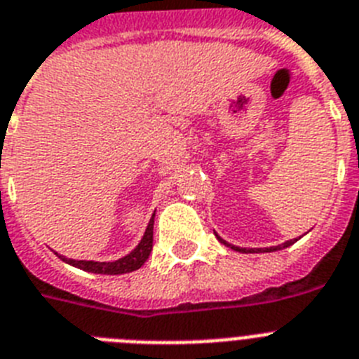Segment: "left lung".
Masks as SVG:
<instances>
[{
	"instance_id": "1",
	"label": "left lung",
	"mask_w": 359,
	"mask_h": 359,
	"mask_svg": "<svg viewBox=\"0 0 359 359\" xmlns=\"http://www.w3.org/2000/svg\"><path fill=\"white\" fill-rule=\"evenodd\" d=\"M216 238L220 240L222 244H226L227 248H231V250H235V251H240V253H269V251H279V250H283V248H288V245H292L293 242H297V240H288V242H284V244H280V245H273V248H259V250H245V248H236V245L227 244L226 240L220 238V236H218V235H216Z\"/></svg>"
}]
</instances>
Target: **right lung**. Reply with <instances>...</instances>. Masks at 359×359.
Wrapping results in <instances>:
<instances>
[{
	"mask_svg": "<svg viewBox=\"0 0 359 359\" xmlns=\"http://www.w3.org/2000/svg\"><path fill=\"white\" fill-rule=\"evenodd\" d=\"M156 216V212H154ZM154 216L148 222L147 231H144L143 238L137 244V248L128 253L123 259L115 260V262H95V260H75V259H66V257H60L64 262L75 266V268L84 269V271H90V273H100V275H123L130 273V271H135L141 266L147 262L148 255L152 251V242H154Z\"/></svg>",
	"mask_w": 359,
	"mask_h": 359,
	"instance_id": "add662e5",
	"label": "right lung"
}]
</instances>
